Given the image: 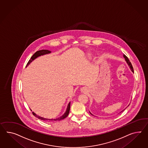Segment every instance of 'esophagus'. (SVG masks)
<instances>
[{
    "instance_id": "esophagus-1",
    "label": "esophagus",
    "mask_w": 148,
    "mask_h": 148,
    "mask_svg": "<svg viewBox=\"0 0 148 148\" xmlns=\"http://www.w3.org/2000/svg\"><path fill=\"white\" fill-rule=\"evenodd\" d=\"M80 90H81V92H83V93H84V92H86L87 91V87H82V88H81V89H80Z\"/></svg>"
}]
</instances>
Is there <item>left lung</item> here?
I'll return each mask as SVG.
<instances>
[{"mask_svg":"<svg viewBox=\"0 0 148 148\" xmlns=\"http://www.w3.org/2000/svg\"><path fill=\"white\" fill-rule=\"evenodd\" d=\"M123 58L125 59V60H126V62L127 63V64H128V65L129 66V67H130V70H131V71H132V72L134 73L133 67V66H132V65L131 62H130V60L128 59V58H127V57L126 56L125 54H123ZM129 105H128V106H129ZM124 110H125V109H124ZM123 111H121V112H123ZM89 112H90V113L91 114H92L90 113V111H89ZM92 115H93V114H92Z\"/></svg>","mask_w":148,"mask_h":148,"instance_id":"1","label":"left lung"}]
</instances>
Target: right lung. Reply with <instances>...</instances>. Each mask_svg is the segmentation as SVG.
Wrapping results in <instances>:
<instances>
[{"label":"right lung","instance_id":"add662e5","mask_svg":"<svg viewBox=\"0 0 148 148\" xmlns=\"http://www.w3.org/2000/svg\"><path fill=\"white\" fill-rule=\"evenodd\" d=\"M50 53H51V51L47 50H42L37 51L34 54H33V56L31 57L30 59L29 60L28 62L27 63V64L26 65V67H27L33 60H34L37 57H40L41 56H43V55H45V54H49ZM70 107H71V101L69 103L68 106H67V109L66 110V112L64 113V114L63 115H61L60 116L57 117V118H52V119H49V118H43V117L40 116L39 115H37L36 113L34 112H32V113H33V115L35 116L36 118H38L39 119H40L42 120H44L45 121H50L51 122V121H60L61 120L65 119V118H66L68 116L69 112V110H70ZM31 111H32V110H31Z\"/></svg>","mask_w":148,"mask_h":148}]
</instances>
